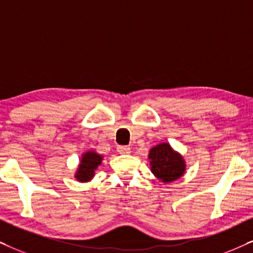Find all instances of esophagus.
<instances>
[{"instance_id":"1","label":"esophagus","mask_w":253,"mask_h":253,"mask_svg":"<svg viewBox=\"0 0 253 253\" xmlns=\"http://www.w3.org/2000/svg\"><path fill=\"white\" fill-rule=\"evenodd\" d=\"M117 152L119 153V154H129L130 148L128 146H119L117 148Z\"/></svg>"}]
</instances>
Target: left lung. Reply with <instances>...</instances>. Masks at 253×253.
Returning a JSON list of instances; mask_svg holds the SVG:
<instances>
[{
	"instance_id": "8db88e82",
	"label": "left lung",
	"mask_w": 253,
	"mask_h": 253,
	"mask_svg": "<svg viewBox=\"0 0 253 253\" xmlns=\"http://www.w3.org/2000/svg\"><path fill=\"white\" fill-rule=\"evenodd\" d=\"M150 170L162 182H171L181 177L184 171V161L168 143H161L149 152Z\"/></svg>"
}]
</instances>
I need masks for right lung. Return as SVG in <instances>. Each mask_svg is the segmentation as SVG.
Masks as SVG:
<instances>
[{
  "label": "right lung",
  "instance_id": "obj_1",
  "mask_svg": "<svg viewBox=\"0 0 253 253\" xmlns=\"http://www.w3.org/2000/svg\"><path fill=\"white\" fill-rule=\"evenodd\" d=\"M101 160L103 158L94 152H87L83 155L81 165H79L76 174L77 180L81 182H87L91 180L93 177L94 169L101 164Z\"/></svg>",
  "mask_w": 253,
  "mask_h": 253
}]
</instances>
